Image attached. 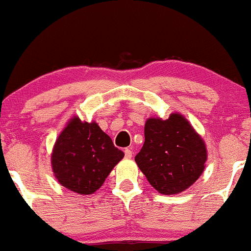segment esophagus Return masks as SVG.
I'll list each match as a JSON object with an SVG mask.
<instances>
[{
    "label": "esophagus",
    "mask_w": 251,
    "mask_h": 251,
    "mask_svg": "<svg viewBox=\"0 0 251 251\" xmlns=\"http://www.w3.org/2000/svg\"><path fill=\"white\" fill-rule=\"evenodd\" d=\"M124 152H125V157L127 158V159H129V158H132V155H133V152H132L129 149H126Z\"/></svg>",
    "instance_id": "obj_1"
}]
</instances>
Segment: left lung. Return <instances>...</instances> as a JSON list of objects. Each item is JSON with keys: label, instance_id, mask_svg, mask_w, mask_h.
Wrapping results in <instances>:
<instances>
[{"label": "left lung", "instance_id": "obj_1", "mask_svg": "<svg viewBox=\"0 0 251 251\" xmlns=\"http://www.w3.org/2000/svg\"><path fill=\"white\" fill-rule=\"evenodd\" d=\"M145 143L134 160L159 194L185 191L203 174L208 151L203 138L178 112L168 119L149 118L144 127Z\"/></svg>", "mask_w": 251, "mask_h": 251}]
</instances>
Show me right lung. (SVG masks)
<instances>
[{"label":"right lung","mask_w":251,"mask_h":251,"mask_svg":"<svg viewBox=\"0 0 251 251\" xmlns=\"http://www.w3.org/2000/svg\"><path fill=\"white\" fill-rule=\"evenodd\" d=\"M123 158L124 152L96 122H82L75 116L60 132L50 164L59 184L75 194L92 195Z\"/></svg>","instance_id":"add662e5"}]
</instances>
